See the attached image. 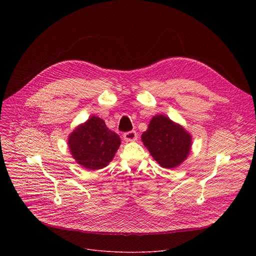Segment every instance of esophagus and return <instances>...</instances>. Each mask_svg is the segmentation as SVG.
Wrapping results in <instances>:
<instances>
[{"instance_id":"1","label":"esophagus","mask_w":256,"mask_h":256,"mask_svg":"<svg viewBox=\"0 0 256 256\" xmlns=\"http://www.w3.org/2000/svg\"><path fill=\"white\" fill-rule=\"evenodd\" d=\"M136 138H138V134L134 130L126 132L124 134V140L126 142H134L136 140Z\"/></svg>"}]
</instances>
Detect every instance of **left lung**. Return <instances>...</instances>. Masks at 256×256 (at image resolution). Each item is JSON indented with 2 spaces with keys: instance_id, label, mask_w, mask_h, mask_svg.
Segmentation results:
<instances>
[{
  "instance_id": "left-lung-1",
  "label": "left lung",
  "mask_w": 256,
  "mask_h": 256,
  "mask_svg": "<svg viewBox=\"0 0 256 256\" xmlns=\"http://www.w3.org/2000/svg\"><path fill=\"white\" fill-rule=\"evenodd\" d=\"M144 146L164 168H174L184 162L192 148V136L180 124L165 116H155L142 134Z\"/></svg>"
}]
</instances>
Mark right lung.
<instances>
[{"mask_svg":"<svg viewBox=\"0 0 256 256\" xmlns=\"http://www.w3.org/2000/svg\"><path fill=\"white\" fill-rule=\"evenodd\" d=\"M118 134L108 130L103 120L91 116L77 126L68 138L70 154L78 164L88 170L107 166L120 146Z\"/></svg>","mask_w":256,"mask_h":256,"instance_id":"obj_1","label":"right lung"}]
</instances>
